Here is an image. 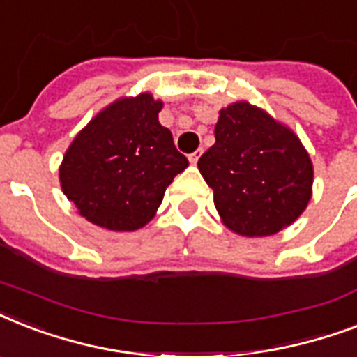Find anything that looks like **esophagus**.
I'll return each instance as SVG.
<instances>
[{
	"instance_id": "34e87169",
	"label": "esophagus",
	"mask_w": 357,
	"mask_h": 357,
	"mask_svg": "<svg viewBox=\"0 0 357 357\" xmlns=\"http://www.w3.org/2000/svg\"><path fill=\"white\" fill-rule=\"evenodd\" d=\"M202 153H204V150H202V148H198V150L190 153L189 161L192 162V165H196V162H198V159H200V157H202Z\"/></svg>"
}]
</instances>
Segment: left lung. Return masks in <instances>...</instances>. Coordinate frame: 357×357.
<instances>
[{"mask_svg": "<svg viewBox=\"0 0 357 357\" xmlns=\"http://www.w3.org/2000/svg\"><path fill=\"white\" fill-rule=\"evenodd\" d=\"M215 139L198 168L224 224L246 237L278 234L293 224L313 183L298 137L265 111L238 102L220 111Z\"/></svg>", "mask_w": 357, "mask_h": 357, "instance_id": "8db88e82", "label": "left lung"}]
</instances>
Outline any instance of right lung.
I'll return each mask as SVG.
<instances>
[{
	"label": "right lung",
	"instance_id": "add662e5",
	"mask_svg": "<svg viewBox=\"0 0 357 357\" xmlns=\"http://www.w3.org/2000/svg\"><path fill=\"white\" fill-rule=\"evenodd\" d=\"M150 94L119 100L81 131L59 170L63 192L96 226L133 231L150 222L165 190L189 167Z\"/></svg>",
	"mask_w": 357,
	"mask_h": 357
}]
</instances>
